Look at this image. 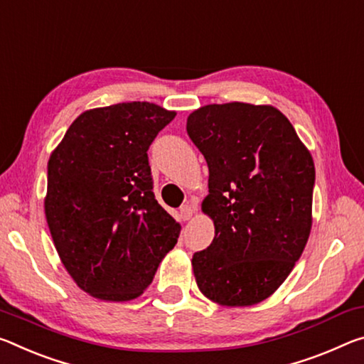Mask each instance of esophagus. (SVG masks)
Listing matches in <instances>:
<instances>
[{
    "label": "esophagus",
    "instance_id": "obj_1",
    "mask_svg": "<svg viewBox=\"0 0 364 364\" xmlns=\"http://www.w3.org/2000/svg\"><path fill=\"white\" fill-rule=\"evenodd\" d=\"M180 213H181L183 220H189V218H191L193 213H194V207L191 204H184V205H181Z\"/></svg>",
    "mask_w": 364,
    "mask_h": 364
}]
</instances>
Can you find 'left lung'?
Instances as JSON below:
<instances>
[{"instance_id": "1", "label": "left lung", "mask_w": 364, "mask_h": 364, "mask_svg": "<svg viewBox=\"0 0 364 364\" xmlns=\"http://www.w3.org/2000/svg\"><path fill=\"white\" fill-rule=\"evenodd\" d=\"M186 131L209 166L203 212L215 225L210 246L193 256L199 290L225 306L261 303L308 243L313 157L270 105H205L189 114Z\"/></svg>"}]
</instances>
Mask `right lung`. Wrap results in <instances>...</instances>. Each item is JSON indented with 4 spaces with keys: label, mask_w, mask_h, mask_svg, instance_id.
Segmentation results:
<instances>
[{
    "label": "right lung",
    "mask_w": 364,
    "mask_h": 364,
    "mask_svg": "<svg viewBox=\"0 0 364 364\" xmlns=\"http://www.w3.org/2000/svg\"><path fill=\"white\" fill-rule=\"evenodd\" d=\"M175 112L149 102L87 109L48 160L45 215L79 288L129 301L152 284L180 236L154 194L147 151Z\"/></svg>",
    "instance_id": "obj_1"
}]
</instances>
